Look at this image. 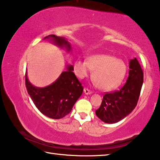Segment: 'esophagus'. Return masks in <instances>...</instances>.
<instances>
[{
	"mask_svg": "<svg viewBox=\"0 0 160 160\" xmlns=\"http://www.w3.org/2000/svg\"><path fill=\"white\" fill-rule=\"evenodd\" d=\"M84 92H85V94H91L92 93V91H90V90H89V89H88V88H85L84 89Z\"/></svg>",
	"mask_w": 160,
	"mask_h": 160,
	"instance_id": "esophagus-1",
	"label": "esophagus"
}]
</instances>
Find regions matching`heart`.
<instances>
[{"label": "heart", "instance_id": "1", "mask_svg": "<svg viewBox=\"0 0 160 160\" xmlns=\"http://www.w3.org/2000/svg\"><path fill=\"white\" fill-rule=\"evenodd\" d=\"M94 70L92 79L100 90L109 91L121 85L126 73V66L123 61L108 54H97L89 57L88 61L78 60L74 64L78 77L88 76Z\"/></svg>", "mask_w": 160, "mask_h": 160}]
</instances>
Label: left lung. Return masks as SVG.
Instances as JSON below:
<instances>
[{"mask_svg":"<svg viewBox=\"0 0 160 160\" xmlns=\"http://www.w3.org/2000/svg\"><path fill=\"white\" fill-rule=\"evenodd\" d=\"M128 78L120 90L106 93L95 111L103 122L115 123L126 117L136 107L143 83V72L136 58L129 62Z\"/></svg>","mask_w":160,"mask_h":160,"instance_id":"left-lung-1","label":"left lung"}]
</instances>
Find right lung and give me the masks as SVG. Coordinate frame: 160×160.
<instances>
[{
	"mask_svg": "<svg viewBox=\"0 0 160 160\" xmlns=\"http://www.w3.org/2000/svg\"><path fill=\"white\" fill-rule=\"evenodd\" d=\"M46 39L59 47H65L68 52L71 51V46L66 38L51 34L44 38ZM66 69L55 82L45 88H37L32 85L26 71L28 92L37 109L48 118L59 119L68 114L82 94L83 87L72 72L73 66L68 65Z\"/></svg>",
	"mask_w": 160,
	"mask_h": 160,
	"instance_id": "1",
	"label": "right lung"
}]
</instances>
